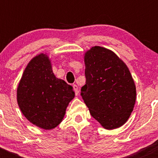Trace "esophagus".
I'll list each match as a JSON object with an SVG mask.
<instances>
[{
    "mask_svg": "<svg viewBox=\"0 0 158 158\" xmlns=\"http://www.w3.org/2000/svg\"><path fill=\"white\" fill-rule=\"evenodd\" d=\"M73 89H74L75 91V94H76V95H78V94H79V90H78V86L76 85H73Z\"/></svg>",
    "mask_w": 158,
    "mask_h": 158,
    "instance_id": "34e87169",
    "label": "esophagus"
}]
</instances>
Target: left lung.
<instances>
[{"instance_id": "1", "label": "left lung", "mask_w": 158, "mask_h": 158, "mask_svg": "<svg viewBox=\"0 0 158 158\" xmlns=\"http://www.w3.org/2000/svg\"><path fill=\"white\" fill-rule=\"evenodd\" d=\"M81 95L91 115L106 129L123 125L132 112L136 88L128 66L114 52L93 47L85 53Z\"/></svg>"}]
</instances>
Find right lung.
<instances>
[{
	"label": "right lung",
	"mask_w": 158,
	"mask_h": 158,
	"mask_svg": "<svg viewBox=\"0 0 158 158\" xmlns=\"http://www.w3.org/2000/svg\"><path fill=\"white\" fill-rule=\"evenodd\" d=\"M17 96L27 119L40 128L50 130L62 122L75 92L71 85L56 77L49 57L41 53L27 66Z\"/></svg>",
	"instance_id": "add662e5"
}]
</instances>
